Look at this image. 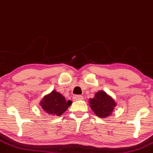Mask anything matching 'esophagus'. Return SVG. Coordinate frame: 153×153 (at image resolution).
I'll use <instances>...</instances> for the list:
<instances>
[{
  "label": "esophagus",
  "instance_id": "1",
  "mask_svg": "<svg viewBox=\"0 0 153 153\" xmlns=\"http://www.w3.org/2000/svg\"><path fill=\"white\" fill-rule=\"evenodd\" d=\"M73 100H82V95H75L73 97Z\"/></svg>",
  "mask_w": 153,
  "mask_h": 153
}]
</instances>
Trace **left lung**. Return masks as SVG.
I'll return each mask as SVG.
<instances>
[{"label": "left lung", "mask_w": 153, "mask_h": 153, "mask_svg": "<svg viewBox=\"0 0 153 153\" xmlns=\"http://www.w3.org/2000/svg\"><path fill=\"white\" fill-rule=\"evenodd\" d=\"M90 107L94 113L99 117H106L112 114L115 106V100L105 92L100 91L97 92L93 98L89 100Z\"/></svg>", "instance_id": "8db88e82"}]
</instances>
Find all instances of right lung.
Returning <instances> with one entry per match:
<instances>
[{
  "label": "right lung",
  "mask_w": 153,
  "mask_h": 153,
  "mask_svg": "<svg viewBox=\"0 0 153 153\" xmlns=\"http://www.w3.org/2000/svg\"><path fill=\"white\" fill-rule=\"evenodd\" d=\"M72 102L66 100L64 96L56 91L43 97L40 105L45 113L50 115H61L71 106Z\"/></svg>",
  "instance_id": "add662e5"
}]
</instances>
